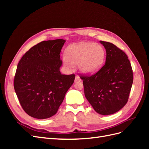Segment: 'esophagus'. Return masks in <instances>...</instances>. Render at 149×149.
Returning a JSON list of instances; mask_svg holds the SVG:
<instances>
[{
  "instance_id": "obj_1",
  "label": "esophagus",
  "mask_w": 149,
  "mask_h": 149,
  "mask_svg": "<svg viewBox=\"0 0 149 149\" xmlns=\"http://www.w3.org/2000/svg\"><path fill=\"white\" fill-rule=\"evenodd\" d=\"M81 80V78H79V76H78V75H76V76H75V79H74V81L75 82H78V81H80Z\"/></svg>"
}]
</instances>
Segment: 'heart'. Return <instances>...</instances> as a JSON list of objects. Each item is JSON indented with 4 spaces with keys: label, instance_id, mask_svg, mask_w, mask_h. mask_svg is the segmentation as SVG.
Wrapping results in <instances>:
<instances>
[{
    "label": "heart",
    "instance_id": "heart-1",
    "mask_svg": "<svg viewBox=\"0 0 149 149\" xmlns=\"http://www.w3.org/2000/svg\"><path fill=\"white\" fill-rule=\"evenodd\" d=\"M105 52L97 43L81 42L68 47L65 53V65L71 68L78 64L79 69L87 74L95 73L100 68L104 59Z\"/></svg>",
    "mask_w": 149,
    "mask_h": 149
}]
</instances>
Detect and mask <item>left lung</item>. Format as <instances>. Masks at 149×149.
<instances>
[{
  "label": "left lung",
  "mask_w": 149,
  "mask_h": 149,
  "mask_svg": "<svg viewBox=\"0 0 149 149\" xmlns=\"http://www.w3.org/2000/svg\"><path fill=\"white\" fill-rule=\"evenodd\" d=\"M106 51V63L93 75H81L84 95L98 114L110 115L127 102L133 71L127 55L115 45L100 41Z\"/></svg>",
  "instance_id": "obj_1"
}]
</instances>
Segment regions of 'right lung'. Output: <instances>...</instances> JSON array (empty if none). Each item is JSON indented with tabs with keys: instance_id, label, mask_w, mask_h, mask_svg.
Segmentation results:
<instances>
[{
	"instance_id": "obj_1",
	"label": "right lung",
	"mask_w": 149,
	"mask_h": 149,
	"mask_svg": "<svg viewBox=\"0 0 149 149\" xmlns=\"http://www.w3.org/2000/svg\"><path fill=\"white\" fill-rule=\"evenodd\" d=\"M65 40L43 41L31 47L18 63L13 86L26 114L43 119L55 115L75 75L62 74L60 54Z\"/></svg>"
}]
</instances>
